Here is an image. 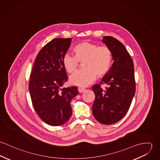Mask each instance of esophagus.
I'll use <instances>...</instances> for the list:
<instances>
[{"instance_id": "1", "label": "esophagus", "mask_w": 160, "mask_h": 160, "mask_svg": "<svg viewBox=\"0 0 160 160\" xmlns=\"http://www.w3.org/2000/svg\"><path fill=\"white\" fill-rule=\"evenodd\" d=\"M78 89V91H79V92H80V93H82V92H83L84 91L86 90V89H85V88H82V87H79Z\"/></svg>"}]
</instances>
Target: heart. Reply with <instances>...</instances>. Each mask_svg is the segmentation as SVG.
<instances>
[{"label":"heart","instance_id":"obj_1","mask_svg":"<svg viewBox=\"0 0 160 160\" xmlns=\"http://www.w3.org/2000/svg\"><path fill=\"white\" fill-rule=\"evenodd\" d=\"M75 54L72 56L65 54L63 58V65L68 73L74 72L82 63L83 69L79 70L69 77L72 85L86 86L97 77L101 78L108 74L113 62V53L107 46L83 41L74 47Z\"/></svg>","mask_w":160,"mask_h":160}]
</instances>
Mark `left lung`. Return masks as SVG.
<instances>
[{
	"label": "left lung",
	"instance_id": "left-lung-1",
	"mask_svg": "<svg viewBox=\"0 0 160 160\" xmlns=\"http://www.w3.org/2000/svg\"><path fill=\"white\" fill-rule=\"evenodd\" d=\"M113 53L112 67L100 84L92 89L95 95L92 106L93 115L99 122L113 124L120 121L128 112L136 92L134 63L124 45L111 36L102 39ZM106 84L107 87L101 88Z\"/></svg>",
	"mask_w": 160,
	"mask_h": 160
}]
</instances>
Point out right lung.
<instances>
[{
  "mask_svg": "<svg viewBox=\"0 0 160 160\" xmlns=\"http://www.w3.org/2000/svg\"><path fill=\"white\" fill-rule=\"evenodd\" d=\"M71 38H55L39 51L29 78V91L34 110L47 124L66 123L72 114L71 100L78 93V87L63 88L68 76L63 58Z\"/></svg>",
  "mask_w": 160,
  "mask_h": 160,
  "instance_id": "1",
  "label": "right lung"
}]
</instances>
